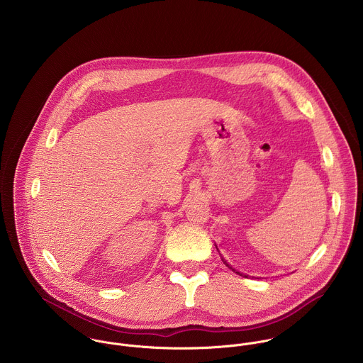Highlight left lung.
Segmentation results:
<instances>
[{
    "mask_svg": "<svg viewBox=\"0 0 363 363\" xmlns=\"http://www.w3.org/2000/svg\"><path fill=\"white\" fill-rule=\"evenodd\" d=\"M222 261H223V264H226V267H229V268H230V269H232V271H235V272H236V274H239V275H243V274H240V272H239V271H236V269H233V268H232V267H230V265H229V264H228V261H226V259H223V257H222ZM243 277H246V278H247V275H243Z\"/></svg>",
    "mask_w": 363,
    "mask_h": 363,
    "instance_id": "1",
    "label": "left lung"
}]
</instances>
